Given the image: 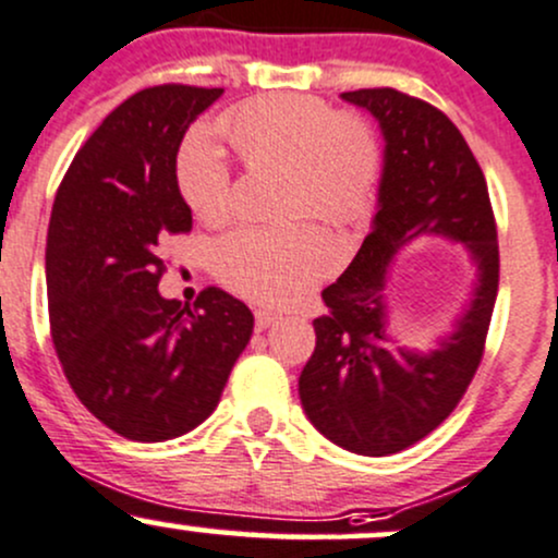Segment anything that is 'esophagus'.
<instances>
[{"mask_svg":"<svg viewBox=\"0 0 558 558\" xmlns=\"http://www.w3.org/2000/svg\"><path fill=\"white\" fill-rule=\"evenodd\" d=\"M254 317H256V328H259V330H267L269 326H275V323L280 320V317L275 315V312H269V310H256Z\"/></svg>","mask_w":558,"mask_h":558,"instance_id":"esophagus-1","label":"esophagus"}]
</instances>
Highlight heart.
Wrapping results in <instances>:
<instances>
[{"mask_svg": "<svg viewBox=\"0 0 558 558\" xmlns=\"http://www.w3.org/2000/svg\"><path fill=\"white\" fill-rule=\"evenodd\" d=\"M214 130L246 169L289 171L286 204L293 217L317 214L352 225L368 214L381 180V143L354 116L336 113L317 97L265 95L228 110ZM180 198L201 222L222 225L235 214V185L222 148L204 132L182 143L174 161ZM214 272L251 302L289 307L328 278L339 251L312 222L286 230L241 228L214 246Z\"/></svg>", "mask_w": 558, "mask_h": 558, "instance_id": "obj_1", "label": "heart"}]
</instances>
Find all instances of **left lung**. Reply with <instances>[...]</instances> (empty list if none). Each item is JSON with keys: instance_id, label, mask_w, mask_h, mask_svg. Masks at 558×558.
Instances as JSON below:
<instances>
[{"instance_id": "left-lung-1", "label": "left lung", "mask_w": 558, "mask_h": 558, "mask_svg": "<svg viewBox=\"0 0 558 558\" xmlns=\"http://www.w3.org/2000/svg\"><path fill=\"white\" fill-rule=\"evenodd\" d=\"M381 126L384 174L373 230L352 265L323 291L315 352L299 376L312 426L357 456H391L432 434L466 395L485 354L498 296V230L474 153L432 102L391 87L344 92ZM461 240L477 265V289L457 330L428 355L386 339L388 269L421 236Z\"/></svg>"}]
</instances>
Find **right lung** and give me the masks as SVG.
<instances>
[{"label":"right lung","mask_w":558,"mask_h":558,"mask_svg":"<svg viewBox=\"0 0 558 558\" xmlns=\"http://www.w3.org/2000/svg\"><path fill=\"white\" fill-rule=\"evenodd\" d=\"M222 89L161 84L106 116L60 182L47 230L52 344L82 405L134 442L204 424L254 315L209 286L193 307L158 293L161 241L193 228L174 161Z\"/></svg>","instance_id":"obj_1"}]
</instances>
